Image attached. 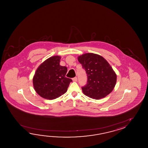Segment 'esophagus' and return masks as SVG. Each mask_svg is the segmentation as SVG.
I'll return each mask as SVG.
<instances>
[{
  "label": "esophagus",
  "mask_w": 148,
  "mask_h": 148,
  "mask_svg": "<svg viewBox=\"0 0 148 148\" xmlns=\"http://www.w3.org/2000/svg\"><path fill=\"white\" fill-rule=\"evenodd\" d=\"M73 82H76L77 81V77H75L73 78Z\"/></svg>",
  "instance_id": "obj_1"
}]
</instances>
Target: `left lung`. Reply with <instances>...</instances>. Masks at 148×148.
<instances>
[{"instance_id": "1", "label": "left lung", "mask_w": 148, "mask_h": 148, "mask_svg": "<svg viewBox=\"0 0 148 148\" xmlns=\"http://www.w3.org/2000/svg\"><path fill=\"white\" fill-rule=\"evenodd\" d=\"M87 75V82L82 87L84 94L89 97L99 99L113 90L116 75L104 58L96 54L85 53L78 58Z\"/></svg>"}]
</instances>
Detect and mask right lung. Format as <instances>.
Here are the masks:
<instances>
[{"label":"right lung","mask_w":148,"mask_h":148,"mask_svg":"<svg viewBox=\"0 0 148 148\" xmlns=\"http://www.w3.org/2000/svg\"><path fill=\"white\" fill-rule=\"evenodd\" d=\"M61 57L56 56L44 61L38 67L33 79L35 90L42 97L52 100L67 91L71 79L66 77V66L60 65Z\"/></svg>","instance_id":"add662e5"}]
</instances>
